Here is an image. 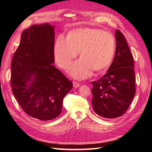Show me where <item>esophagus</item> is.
<instances>
[{"instance_id":"1","label":"esophagus","mask_w":152,"mask_h":152,"mask_svg":"<svg viewBox=\"0 0 152 152\" xmlns=\"http://www.w3.org/2000/svg\"><path fill=\"white\" fill-rule=\"evenodd\" d=\"M73 87H79L80 86V84L79 83V82H77L73 81Z\"/></svg>"}]
</instances>
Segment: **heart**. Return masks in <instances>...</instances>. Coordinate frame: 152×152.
<instances>
[{"label": "heart", "instance_id": "1", "mask_svg": "<svg viewBox=\"0 0 152 152\" xmlns=\"http://www.w3.org/2000/svg\"><path fill=\"white\" fill-rule=\"evenodd\" d=\"M116 51V40L110 32L86 27L72 30L66 39L59 35L55 40L54 55L59 67L66 69L79 53L69 73L77 79L88 78L93 70L102 72L112 63Z\"/></svg>", "mask_w": 152, "mask_h": 152}]
</instances>
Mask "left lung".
<instances>
[{
  "label": "left lung",
  "mask_w": 152,
  "mask_h": 152,
  "mask_svg": "<svg viewBox=\"0 0 152 152\" xmlns=\"http://www.w3.org/2000/svg\"><path fill=\"white\" fill-rule=\"evenodd\" d=\"M116 51L107 73L91 82L94 111L107 118L121 117L126 113L136 93L134 59L126 39L117 30Z\"/></svg>",
  "instance_id": "obj_1"
}]
</instances>
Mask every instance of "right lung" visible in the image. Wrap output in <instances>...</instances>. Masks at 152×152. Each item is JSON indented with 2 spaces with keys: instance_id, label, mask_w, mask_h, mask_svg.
Masks as SVG:
<instances>
[{
  "instance_id": "obj_1",
  "label": "right lung",
  "mask_w": 152,
  "mask_h": 152,
  "mask_svg": "<svg viewBox=\"0 0 152 152\" xmlns=\"http://www.w3.org/2000/svg\"><path fill=\"white\" fill-rule=\"evenodd\" d=\"M54 27L48 23L25 30L11 62L14 96L27 115L41 121L60 115L63 99L73 87L72 81L51 65L54 62Z\"/></svg>"
}]
</instances>
